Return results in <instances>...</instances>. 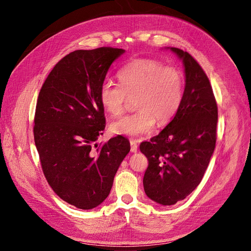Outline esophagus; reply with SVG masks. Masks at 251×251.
<instances>
[{
  "mask_svg": "<svg viewBox=\"0 0 251 251\" xmlns=\"http://www.w3.org/2000/svg\"><path fill=\"white\" fill-rule=\"evenodd\" d=\"M130 143H131V151H133V153H136V151H137V150H138L137 142H136L135 140H131Z\"/></svg>",
  "mask_w": 251,
  "mask_h": 251,
  "instance_id": "esophagus-1",
  "label": "esophagus"
}]
</instances>
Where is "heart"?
Segmentation results:
<instances>
[{
	"label": "heart",
	"instance_id": "1",
	"mask_svg": "<svg viewBox=\"0 0 251 251\" xmlns=\"http://www.w3.org/2000/svg\"><path fill=\"white\" fill-rule=\"evenodd\" d=\"M120 85L104 81L100 100L104 111L118 116L125 111L128 98H134L135 113L113 121V134L139 137L159 125L169 123L177 113L184 90V78L176 67L158 60L140 58L126 64L118 72Z\"/></svg>",
	"mask_w": 251,
	"mask_h": 251
}]
</instances>
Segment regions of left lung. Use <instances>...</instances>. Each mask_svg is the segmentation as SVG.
<instances>
[{"label": "left lung", "instance_id": "8db88e82", "mask_svg": "<svg viewBox=\"0 0 251 251\" xmlns=\"http://www.w3.org/2000/svg\"><path fill=\"white\" fill-rule=\"evenodd\" d=\"M169 49L183 62V97L171 123L151 141L140 144L149 160L144 192L161 205L176 204L199 185L215 151L218 123V107L207 75L189 53Z\"/></svg>", "mask_w": 251, "mask_h": 251}]
</instances>
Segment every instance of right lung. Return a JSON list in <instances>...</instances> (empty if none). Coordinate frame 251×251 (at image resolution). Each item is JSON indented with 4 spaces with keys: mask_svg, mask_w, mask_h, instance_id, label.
I'll use <instances>...</instances> for the list:
<instances>
[{
    "mask_svg": "<svg viewBox=\"0 0 251 251\" xmlns=\"http://www.w3.org/2000/svg\"><path fill=\"white\" fill-rule=\"evenodd\" d=\"M124 53L111 47L69 53L49 73L37 98L33 134L42 170L59 198L80 209L107 199L131 149L120 135L94 149L105 126L100 89Z\"/></svg>",
    "mask_w": 251,
    "mask_h": 251,
    "instance_id": "1",
    "label": "right lung"
}]
</instances>
